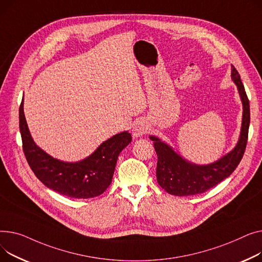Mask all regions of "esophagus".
Segmentation results:
<instances>
[{"label":"esophagus","mask_w":262,"mask_h":262,"mask_svg":"<svg viewBox=\"0 0 262 262\" xmlns=\"http://www.w3.org/2000/svg\"><path fill=\"white\" fill-rule=\"evenodd\" d=\"M148 130H149V126L145 120H143V119L137 120L134 124L133 129H132L133 136L134 137H140V136L144 135L145 133H147Z\"/></svg>","instance_id":"1"}]
</instances>
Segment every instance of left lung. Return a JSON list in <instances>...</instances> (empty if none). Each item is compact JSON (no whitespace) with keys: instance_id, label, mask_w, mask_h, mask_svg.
Listing matches in <instances>:
<instances>
[{"instance_id":"1","label":"left lung","mask_w":262,"mask_h":262,"mask_svg":"<svg viewBox=\"0 0 262 262\" xmlns=\"http://www.w3.org/2000/svg\"><path fill=\"white\" fill-rule=\"evenodd\" d=\"M232 79L237 85L243 105L242 126L236 147L220 160L208 165H195L179 156L157 136H150L158 155L157 179L168 193L183 196L203 193L228 178L239 165L248 143L250 101L238 71L232 66Z\"/></svg>"}]
</instances>
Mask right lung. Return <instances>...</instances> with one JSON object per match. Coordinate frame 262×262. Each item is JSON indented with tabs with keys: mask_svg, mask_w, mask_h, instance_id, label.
Masks as SVG:
<instances>
[{
	"mask_svg": "<svg viewBox=\"0 0 262 262\" xmlns=\"http://www.w3.org/2000/svg\"><path fill=\"white\" fill-rule=\"evenodd\" d=\"M19 119L24 155L36 177L48 188L74 199L94 198L104 192L112 182L119 153L132 141L131 134L124 131L103 142L86 159L67 163L54 159L35 144L26 124L23 100Z\"/></svg>",
	"mask_w": 262,
	"mask_h": 262,
	"instance_id": "add662e5",
	"label": "right lung"
}]
</instances>
